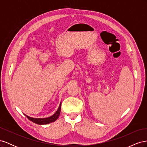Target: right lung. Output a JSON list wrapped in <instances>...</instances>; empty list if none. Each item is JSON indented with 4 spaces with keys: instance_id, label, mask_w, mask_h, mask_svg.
Segmentation results:
<instances>
[{
    "instance_id": "1",
    "label": "right lung",
    "mask_w": 147,
    "mask_h": 147,
    "mask_svg": "<svg viewBox=\"0 0 147 147\" xmlns=\"http://www.w3.org/2000/svg\"><path fill=\"white\" fill-rule=\"evenodd\" d=\"M61 102L59 106L58 109H57L56 113L53 115H52V116L48 117V118H32V117H30L29 116H27V115H25L27 117V118L30 120V121H32L37 124H40V125H42V124H47L51 123L52 122L55 121L58 118L59 115H60V112H61Z\"/></svg>"
}]
</instances>
